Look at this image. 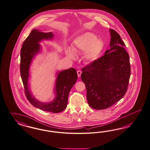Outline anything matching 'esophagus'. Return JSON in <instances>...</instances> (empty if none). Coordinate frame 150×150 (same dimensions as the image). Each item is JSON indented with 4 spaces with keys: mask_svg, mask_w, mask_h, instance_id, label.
<instances>
[{
    "mask_svg": "<svg viewBox=\"0 0 150 150\" xmlns=\"http://www.w3.org/2000/svg\"><path fill=\"white\" fill-rule=\"evenodd\" d=\"M81 71H80V70H78L77 71V76H78V77H80L81 76Z\"/></svg>",
    "mask_w": 150,
    "mask_h": 150,
    "instance_id": "obj_1",
    "label": "esophagus"
}]
</instances>
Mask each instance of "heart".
I'll list each match as a JSON object with an SVG mask.
<instances>
[{
    "mask_svg": "<svg viewBox=\"0 0 150 150\" xmlns=\"http://www.w3.org/2000/svg\"><path fill=\"white\" fill-rule=\"evenodd\" d=\"M103 43L97 38L95 34L87 32L76 37L73 42L71 48L66 50L69 58L75 59L76 53H83V58L87 63H93L99 58L103 49Z\"/></svg>",
    "mask_w": 150,
    "mask_h": 150,
    "instance_id": "1",
    "label": "heart"
}]
</instances>
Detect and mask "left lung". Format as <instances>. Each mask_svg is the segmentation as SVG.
I'll return each instance as SVG.
<instances>
[{"label": "left lung", "mask_w": 150, "mask_h": 150, "mask_svg": "<svg viewBox=\"0 0 150 150\" xmlns=\"http://www.w3.org/2000/svg\"><path fill=\"white\" fill-rule=\"evenodd\" d=\"M110 48L105 55L82 69V81L86 87L89 105L106 109L121 100L127 91L130 77L129 55L120 35L109 29Z\"/></svg>", "instance_id": "obj_1"}]
</instances>
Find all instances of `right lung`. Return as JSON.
I'll list each match as a JSON object with an SVG mask.
<instances>
[{
    "label": "right lung",
    "mask_w": 150,
    "mask_h": 150,
    "mask_svg": "<svg viewBox=\"0 0 150 150\" xmlns=\"http://www.w3.org/2000/svg\"><path fill=\"white\" fill-rule=\"evenodd\" d=\"M54 35L53 32H43L34 29L23 43L20 55V74L27 100L30 103L42 110L60 113L66 108L68 105L69 93L77 79L76 70L74 68L58 70L56 73L54 93V98L49 102H42L33 95L30 88V69L34 58L42 50L40 43L43 41H52Z\"/></svg>",
    "instance_id": "right-lung-1"
}]
</instances>
